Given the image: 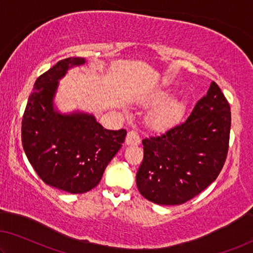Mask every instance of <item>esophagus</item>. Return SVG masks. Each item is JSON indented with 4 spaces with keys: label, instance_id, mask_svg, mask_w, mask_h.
I'll use <instances>...</instances> for the list:
<instances>
[{
    "label": "esophagus",
    "instance_id": "esophagus-1",
    "mask_svg": "<svg viewBox=\"0 0 253 253\" xmlns=\"http://www.w3.org/2000/svg\"><path fill=\"white\" fill-rule=\"evenodd\" d=\"M141 142V137H139V134L136 130L131 129L127 133L126 136V144L128 145H137Z\"/></svg>",
    "mask_w": 253,
    "mask_h": 253
}]
</instances>
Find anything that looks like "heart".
I'll return each mask as SVG.
<instances>
[{
  "label": "heart",
  "mask_w": 253,
  "mask_h": 253,
  "mask_svg": "<svg viewBox=\"0 0 253 253\" xmlns=\"http://www.w3.org/2000/svg\"><path fill=\"white\" fill-rule=\"evenodd\" d=\"M168 95L165 93L157 94L154 100L157 102H161L159 105L151 111L149 116L150 123L156 127H165L175 122L177 117L180 115L183 110V104L178 100L169 99Z\"/></svg>",
  "instance_id": "obj_1"
}]
</instances>
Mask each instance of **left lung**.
Masks as SVG:
<instances>
[{
	"label": "left lung",
	"mask_w": 253,
	"mask_h": 253,
	"mask_svg": "<svg viewBox=\"0 0 253 253\" xmlns=\"http://www.w3.org/2000/svg\"><path fill=\"white\" fill-rule=\"evenodd\" d=\"M231 107L216 82L190 116L165 133L143 139L137 188L163 206L185 203L206 190L223 169L229 148Z\"/></svg>",
	"instance_id": "left-lung-1"
}]
</instances>
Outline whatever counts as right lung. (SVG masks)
Segmentation results:
<instances>
[{
  "mask_svg": "<svg viewBox=\"0 0 253 253\" xmlns=\"http://www.w3.org/2000/svg\"><path fill=\"white\" fill-rule=\"evenodd\" d=\"M83 58L60 60L36 79L21 122V141L34 170L47 185L73 194L100 183L104 169L122 148L126 130H109L93 116H63L53 110L58 81Z\"/></svg>",
  "mask_w": 253,
  "mask_h": 253,
  "instance_id": "add662e5",
  "label": "right lung"
}]
</instances>
